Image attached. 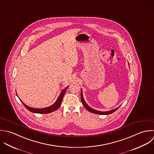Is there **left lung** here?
<instances>
[{
    "label": "left lung",
    "mask_w": 154,
    "mask_h": 154,
    "mask_svg": "<svg viewBox=\"0 0 154 154\" xmlns=\"http://www.w3.org/2000/svg\"><path fill=\"white\" fill-rule=\"evenodd\" d=\"M81 100H82V103L83 105V106L86 108V109L87 110H88L89 111L94 113V114H100V115H108V114H111L112 113H113L114 112H115L116 111H117L119 108H116L114 109H112L111 111H106V112H101V111H96V110H94L92 109L91 107H90L86 103V102L84 100V98H83V93H82V92H81Z\"/></svg>",
    "instance_id": "1"
}]
</instances>
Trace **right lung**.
Returning <instances> with one entry per match:
<instances>
[{"label": "right lung", "mask_w": 154, "mask_h": 154, "mask_svg": "<svg viewBox=\"0 0 154 154\" xmlns=\"http://www.w3.org/2000/svg\"><path fill=\"white\" fill-rule=\"evenodd\" d=\"M68 87L66 88L64 90H63L62 91L61 94L60 95L59 97L58 98L57 100L56 101V102L52 106H49L48 108H42V109H36V108H32L31 107H29L28 106H27L25 103H24L21 100V102L23 103V104L24 105V106L28 109L29 110L30 112H34V113H37V114H48V113H50V112H52L53 111H55V110H57V109H58L60 108V106H61V105L62 100V99H63V97L65 94V93L66 92L67 88Z\"/></svg>", "instance_id": "right-lung-1"}]
</instances>
